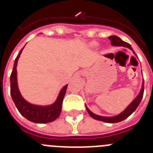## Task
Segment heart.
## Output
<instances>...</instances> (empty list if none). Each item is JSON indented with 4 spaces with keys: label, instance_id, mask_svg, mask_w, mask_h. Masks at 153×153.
<instances>
[{
    "label": "heart",
    "instance_id": "1",
    "mask_svg": "<svg viewBox=\"0 0 153 153\" xmlns=\"http://www.w3.org/2000/svg\"><path fill=\"white\" fill-rule=\"evenodd\" d=\"M91 46L92 47H97V46H98V44H97V43H95V42H93L91 44Z\"/></svg>",
    "mask_w": 153,
    "mask_h": 153
}]
</instances>
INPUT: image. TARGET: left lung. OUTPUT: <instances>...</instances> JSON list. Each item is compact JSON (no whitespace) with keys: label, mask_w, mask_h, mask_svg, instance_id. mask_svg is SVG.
<instances>
[{"label":"left lung","mask_w":153,"mask_h":153,"mask_svg":"<svg viewBox=\"0 0 153 153\" xmlns=\"http://www.w3.org/2000/svg\"><path fill=\"white\" fill-rule=\"evenodd\" d=\"M109 40H110L111 45L117 46V47H128V48H129V49L132 50V51H133L132 48L131 47L130 44L126 43V42L123 41V40H122L117 36H109ZM133 53H135L134 51H133ZM143 93H144V81L143 82V86H142L141 90H140L139 95L136 97V98L134 100L132 101L130 104H129V106L126 108V109L123 112V113L117 115V116H115V117H108L98 116V115H96L93 113H92L90 109L87 108V106H86V110H87L89 114L90 115V117H93V118L95 119V120H100V121H103V122H106V123H115L121 122V121L124 120L125 119H126L128 117H129V116H130V115L132 114L135 110H136V108L138 107V106L140 105V102H141L142 98H143Z\"/></svg>","instance_id":"left-lung-1"}]
</instances>
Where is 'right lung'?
I'll return each instance as SVG.
<instances>
[{"label":"right lung","instance_id":"add662e5","mask_svg":"<svg viewBox=\"0 0 153 153\" xmlns=\"http://www.w3.org/2000/svg\"><path fill=\"white\" fill-rule=\"evenodd\" d=\"M23 49L24 47L16 57L15 61L13 63V70L10 74V95H11L12 100L15 103L16 107L18 109L20 113L27 120L33 123H47L53 122L59 117L61 113L62 104H63L65 93L67 91V85L63 86L60 90L59 96L54 103L51 104L50 106H36L25 100L19 91L17 80V60Z\"/></svg>","mask_w":153,"mask_h":153}]
</instances>
